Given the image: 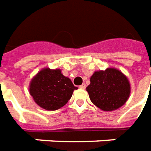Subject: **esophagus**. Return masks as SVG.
Instances as JSON below:
<instances>
[{
	"instance_id": "esophagus-1",
	"label": "esophagus",
	"mask_w": 151,
	"mask_h": 151,
	"mask_svg": "<svg viewBox=\"0 0 151 151\" xmlns=\"http://www.w3.org/2000/svg\"><path fill=\"white\" fill-rule=\"evenodd\" d=\"M85 88H86V84H85V83H83L82 85H80V88L81 89H84Z\"/></svg>"
}]
</instances>
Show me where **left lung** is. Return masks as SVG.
<instances>
[{
    "instance_id": "1",
    "label": "left lung",
    "mask_w": 151,
    "mask_h": 151,
    "mask_svg": "<svg viewBox=\"0 0 151 151\" xmlns=\"http://www.w3.org/2000/svg\"><path fill=\"white\" fill-rule=\"evenodd\" d=\"M86 88L90 100L101 110H116L125 104L130 95V83L126 76L116 68L95 71Z\"/></svg>"
}]
</instances>
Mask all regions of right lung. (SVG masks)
<instances>
[{"mask_svg": "<svg viewBox=\"0 0 151 151\" xmlns=\"http://www.w3.org/2000/svg\"><path fill=\"white\" fill-rule=\"evenodd\" d=\"M60 69L46 68L38 71L29 83V94L38 106L46 110H57L67 104L77 89Z\"/></svg>", "mask_w": 151, "mask_h": 151, "instance_id": "right-lung-1", "label": "right lung"}]
</instances>
